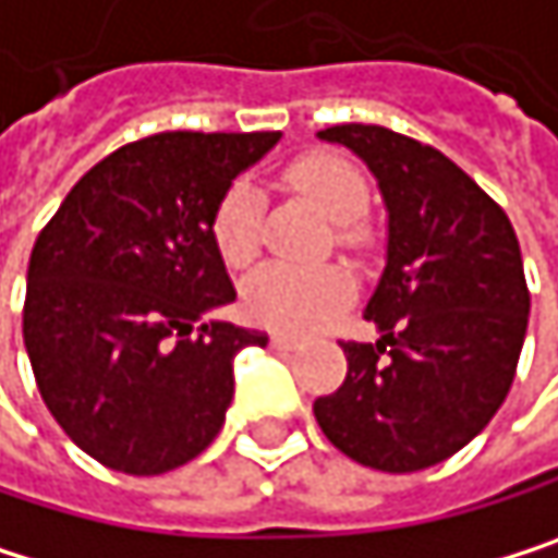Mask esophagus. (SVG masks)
<instances>
[{
    "label": "esophagus",
    "instance_id": "34e87169",
    "mask_svg": "<svg viewBox=\"0 0 558 558\" xmlns=\"http://www.w3.org/2000/svg\"><path fill=\"white\" fill-rule=\"evenodd\" d=\"M272 348H279V352H292V348H299V338H292V335H272Z\"/></svg>",
    "mask_w": 558,
    "mask_h": 558
}]
</instances>
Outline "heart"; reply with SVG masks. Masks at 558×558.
<instances>
[{
    "instance_id": "heart-1",
    "label": "heart",
    "mask_w": 558,
    "mask_h": 558,
    "mask_svg": "<svg viewBox=\"0 0 558 558\" xmlns=\"http://www.w3.org/2000/svg\"><path fill=\"white\" fill-rule=\"evenodd\" d=\"M286 183L312 199L318 210L338 223V240L344 246L362 243L359 217L368 210L365 177L335 154H305L286 167ZM210 236L227 266L246 269L259 256V193L253 183L236 180L217 203ZM355 299V276L338 263L328 266H286L269 263L256 269L243 286V302L250 315L279 331H315L331 322Z\"/></svg>"
}]
</instances>
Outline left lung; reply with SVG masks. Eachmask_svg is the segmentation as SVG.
Here are the masks:
<instances>
[{"label": "left lung", "instance_id": "left-lung-1", "mask_svg": "<svg viewBox=\"0 0 558 558\" xmlns=\"http://www.w3.org/2000/svg\"><path fill=\"white\" fill-rule=\"evenodd\" d=\"M388 203V266L365 308L381 331L341 341L348 375L315 398L322 434L365 466L414 473L494 421L530 322L520 240L504 206L437 147L378 124H335Z\"/></svg>", "mask_w": 558, "mask_h": 558}]
</instances>
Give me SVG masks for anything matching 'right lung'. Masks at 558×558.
Returning a JSON list of instances; mask_svg holds the SVG:
<instances>
[{"label": "right lung", "instance_id": "right-lung-1", "mask_svg": "<svg viewBox=\"0 0 558 558\" xmlns=\"http://www.w3.org/2000/svg\"><path fill=\"white\" fill-rule=\"evenodd\" d=\"M279 131H163L98 160L32 246L22 338L45 408L88 457L157 476L203 453L233 359L266 331L193 322L236 299L210 220Z\"/></svg>", "mask_w": 558, "mask_h": 558}]
</instances>
